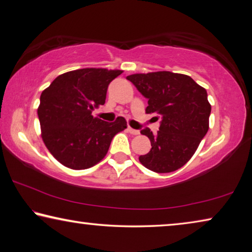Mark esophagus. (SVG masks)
<instances>
[{"label":"esophagus","mask_w":252,"mask_h":252,"mask_svg":"<svg viewBox=\"0 0 252 252\" xmlns=\"http://www.w3.org/2000/svg\"><path fill=\"white\" fill-rule=\"evenodd\" d=\"M127 132H130L131 134H133V135H138L140 132H139V130H135V129H132L131 126H127Z\"/></svg>","instance_id":"obj_1"}]
</instances>
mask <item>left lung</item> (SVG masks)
I'll use <instances>...</instances> for the list:
<instances>
[{"label": "left lung", "instance_id": "obj_1", "mask_svg": "<svg viewBox=\"0 0 252 252\" xmlns=\"http://www.w3.org/2000/svg\"><path fill=\"white\" fill-rule=\"evenodd\" d=\"M148 99L146 113L161 119L157 134L149 127L141 133L151 141L149 153L139 158L142 165L157 173H170L189 161L208 131L212 107L207 91L189 76L171 71L126 77Z\"/></svg>", "mask_w": 252, "mask_h": 252}]
</instances>
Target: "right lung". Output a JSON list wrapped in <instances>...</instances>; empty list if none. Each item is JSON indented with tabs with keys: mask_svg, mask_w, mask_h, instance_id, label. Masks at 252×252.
Returning a JSON list of instances; mask_svg holds the SVG:
<instances>
[{
	"mask_svg": "<svg viewBox=\"0 0 252 252\" xmlns=\"http://www.w3.org/2000/svg\"><path fill=\"white\" fill-rule=\"evenodd\" d=\"M121 70L84 68L65 72L40 94L37 110L42 138L53 157L72 170L94 166L106 157L113 136L126 121L94 118V108L106 102L108 86Z\"/></svg>",
	"mask_w": 252,
	"mask_h": 252,
	"instance_id": "1",
	"label": "right lung"
}]
</instances>
